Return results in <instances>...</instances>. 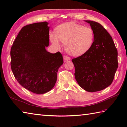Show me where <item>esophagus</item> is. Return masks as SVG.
I'll return each instance as SVG.
<instances>
[{
	"label": "esophagus",
	"mask_w": 127,
	"mask_h": 127,
	"mask_svg": "<svg viewBox=\"0 0 127 127\" xmlns=\"http://www.w3.org/2000/svg\"><path fill=\"white\" fill-rule=\"evenodd\" d=\"M63 59L64 60V61H70V57H69L67 56H63Z\"/></svg>",
	"instance_id": "34e87169"
}]
</instances>
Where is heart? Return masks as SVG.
Masks as SVG:
<instances>
[{"label":"heart","instance_id":"obj_1","mask_svg":"<svg viewBox=\"0 0 127 127\" xmlns=\"http://www.w3.org/2000/svg\"><path fill=\"white\" fill-rule=\"evenodd\" d=\"M49 39L56 47H61L62 43L65 44V50L73 56H80L89 50L94 40V32L90 27L74 22L59 25L56 28V33L50 32Z\"/></svg>","mask_w":127,"mask_h":127}]
</instances>
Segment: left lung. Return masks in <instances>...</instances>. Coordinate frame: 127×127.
<instances>
[{
  "label": "left lung",
  "instance_id": "left-lung-1",
  "mask_svg": "<svg viewBox=\"0 0 127 127\" xmlns=\"http://www.w3.org/2000/svg\"><path fill=\"white\" fill-rule=\"evenodd\" d=\"M94 32L89 50L72 59L75 79L89 92L100 91L112 84L118 66V52L112 36L100 24L86 20Z\"/></svg>",
  "mask_w": 127,
  "mask_h": 127
}]
</instances>
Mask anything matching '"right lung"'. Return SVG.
Here are the masks:
<instances>
[{
	"label": "right lung",
	"instance_id": "add662e5",
	"mask_svg": "<svg viewBox=\"0 0 127 127\" xmlns=\"http://www.w3.org/2000/svg\"><path fill=\"white\" fill-rule=\"evenodd\" d=\"M47 22L27 25L20 30L10 50L11 69L18 82L36 94L50 91L57 82V72L63 64V56L53 54L49 44V27Z\"/></svg>",
	"mask_w": 127,
	"mask_h": 127
}]
</instances>
